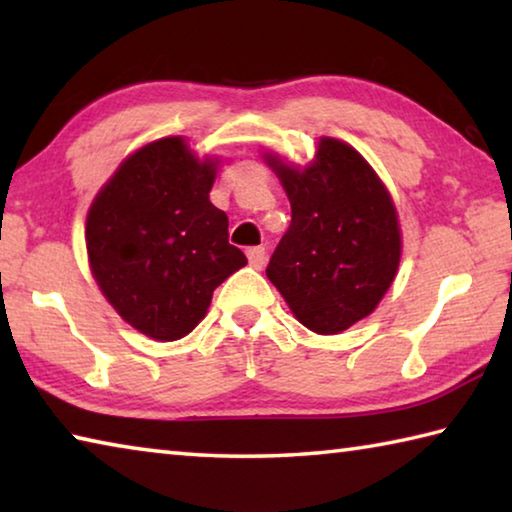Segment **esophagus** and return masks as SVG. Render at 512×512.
I'll use <instances>...</instances> for the list:
<instances>
[{
    "mask_svg": "<svg viewBox=\"0 0 512 512\" xmlns=\"http://www.w3.org/2000/svg\"><path fill=\"white\" fill-rule=\"evenodd\" d=\"M246 255H248V262H250V266H255V268H262V266H264V262H266V250H264V246L248 248V250H246Z\"/></svg>",
    "mask_w": 512,
    "mask_h": 512,
    "instance_id": "34e87169",
    "label": "esophagus"
}]
</instances>
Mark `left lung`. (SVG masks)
I'll return each instance as SVG.
<instances>
[{
  "label": "left lung",
  "mask_w": 512,
  "mask_h": 512,
  "mask_svg": "<svg viewBox=\"0 0 512 512\" xmlns=\"http://www.w3.org/2000/svg\"><path fill=\"white\" fill-rule=\"evenodd\" d=\"M291 203V225L266 275L293 316L316 334H339L375 311L400 266L393 198L350 144L318 142L305 169L266 155Z\"/></svg>",
  "instance_id": "obj_1"
}]
</instances>
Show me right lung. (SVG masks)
Returning a JSON list of instances; mask_svg holds the SVG:
<instances>
[{"instance_id": "right-lung-1", "label": "right lung", "mask_w": 512, "mask_h": 512, "mask_svg": "<svg viewBox=\"0 0 512 512\" xmlns=\"http://www.w3.org/2000/svg\"><path fill=\"white\" fill-rule=\"evenodd\" d=\"M216 160L183 137L142 146L94 198L85 246L99 289L117 314L155 341L201 323L212 293L248 264L228 241V216L210 201Z\"/></svg>"}]
</instances>
